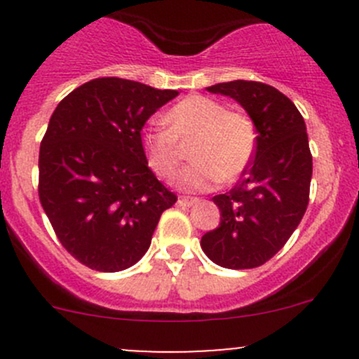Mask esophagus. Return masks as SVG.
Segmentation results:
<instances>
[{
	"label": "esophagus",
	"mask_w": 359,
	"mask_h": 359,
	"mask_svg": "<svg viewBox=\"0 0 359 359\" xmlns=\"http://www.w3.org/2000/svg\"><path fill=\"white\" fill-rule=\"evenodd\" d=\"M194 203H198V198H194V196H180L179 198V205H182V206H191V205H194Z\"/></svg>",
	"instance_id": "esophagus-1"
}]
</instances>
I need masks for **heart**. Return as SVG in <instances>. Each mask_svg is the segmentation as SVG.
Wrapping results in <instances>:
<instances>
[{"mask_svg": "<svg viewBox=\"0 0 359 359\" xmlns=\"http://www.w3.org/2000/svg\"><path fill=\"white\" fill-rule=\"evenodd\" d=\"M165 126L147 125L140 144L147 165L163 179L175 173L191 144L194 163L180 170L173 182L186 191H206L217 182H234L243 175L257 149V128L241 111H229L210 97L189 95L170 107Z\"/></svg>", "mask_w": 359, "mask_h": 359, "instance_id": "heart-1", "label": "heart"}]
</instances>
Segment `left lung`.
<instances>
[{"mask_svg": "<svg viewBox=\"0 0 359 359\" xmlns=\"http://www.w3.org/2000/svg\"><path fill=\"white\" fill-rule=\"evenodd\" d=\"M208 90L238 100L259 135L243 179L213 196L220 224L203 234L201 248L217 266L253 269L285 247L307 210L313 154L306 123L295 104L266 83L236 79Z\"/></svg>", "mask_w": 359, "mask_h": 359, "instance_id": "1", "label": "left lung"}]
</instances>
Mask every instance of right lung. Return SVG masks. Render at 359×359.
Wrapping results in <instances>:
<instances>
[{"label": "right lung", "mask_w": 359, "mask_h": 359, "mask_svg": "<svg viewBox=\"0 0 359 359\" xmlns=\"http://www.w3.org/2000/svg\"><path fill=\"white\" fill-rule=\"evenodd\" d=\"M177 95L97 78L53 111L39 147L38 194L62 247L83 266L116 273L139 262L161 213L175 205L147 166L140 130Z\"/></svg>", "instance_id": "obj_1"}]
</instances>
